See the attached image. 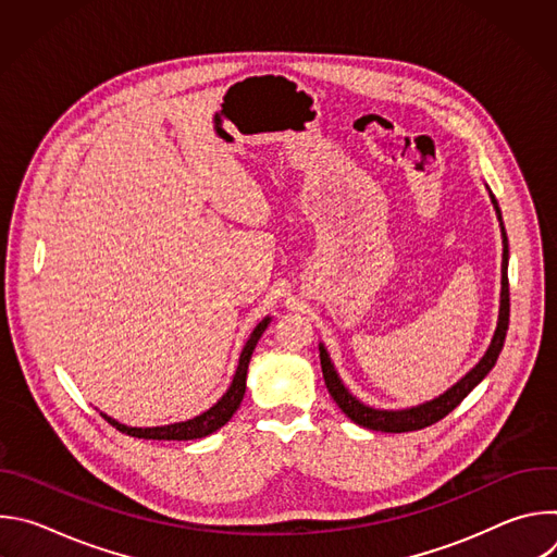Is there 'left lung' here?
I'll return each instance as SVG.
<instances>
[{
	"label": "left lung",
	"mask_w": 557,
	"mask_h": 557,
	"mask_svg": "<svg viewBox=\"0 0 557 557\" xmlns=\"http://www.w3.org/2000/svg\"><path fill=\"white\" fill-rule=\"evenodd\" d=\"M492 202L496 207V213H498V220H500V226H503V215H500V209H498V202L492 194ZM503 245H505V251H503V293H500V314H498V329H496V335L492 339V346L490 350L485 352V357L479 361V366H475L469 374H465L454 387H449L443 396H438V399L430 401V404H423L419 408H412V410H399V412H387V410H374V408H368L363 404H359L355 396L344 387V383L339 381L331 359H329V352L324 350V346H320V361H322V372H324V381H326V387L331 392V396L335 399V404L342 408V412L355 421L357 425H363L368 430H374V432H414V430H423V428H430L434 423H438L441 419H445L462 399L465 396L479 385L487 374L490 370L496 366L498 361V355L503 352V346H505V337H507V329H509V277H507V262H509V243H507V231L503 226Z\"/></svg>",
	"instance_id": "8db88e82"
}]
</instances>
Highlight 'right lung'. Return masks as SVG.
Masks as SVG:
<instances>
[{"mask_svg":"<svg viewBox=\"0 0 557 557\" xmlns=\"http://www.w3.org/2000/svg\"><path fill=\"white\" fill-rule=\"evenodd\" d=\"M269 326V317L264 322H260L256 326V331L251 333L243 355H240V363H237V370H235V376H233V383L231 387L226 389V394L222 396V399L211 408L207 410L205 414L191 419V421H185V423H174V425H165V428H127V425H121L119 421L101 414L112 428H116L119 432L123 434H129V436H136V438H151V441H191V438H202V436H209L211 432L220 430L231 417L233 412L240 408L243 404V396H245V389H247V370H249V361H251V355L256 350V344L258 339L262 337V333L267 331Z\"/></svg>","mask_w":557,"mask_h":557,"instance_id":"right-lung-1","label":"right lung"}]
</instances>
